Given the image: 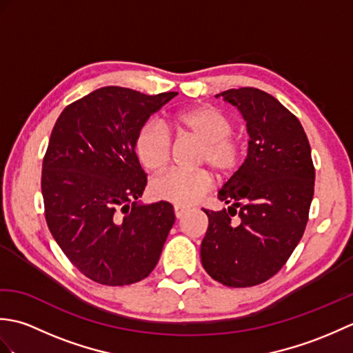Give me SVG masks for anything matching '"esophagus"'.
Here are the masks:
<instances>
[{
  "label": "esophagus",
  "instance_id": "obj_1",
  "mask_svg": "<svg viewBox=\"0 0 353 353\" xmlns=\"http://www.w3.org/2000/svg\"><path fill=\"white\" fill-rule=\"evenodd\" d=\"M188 212V208L186 206H182V205H176L174 206V214H176V216L177 219H182V216Z\"/></svg>",
  "mask_w": 353,
  "mask_h": 353
}]
</instances>
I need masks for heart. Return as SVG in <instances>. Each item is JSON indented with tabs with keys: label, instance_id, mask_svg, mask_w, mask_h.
<instances>
[{
	"label": "heart",
	"instance_id": "1",
	"mask_svg": "<svg viewBox=\"0 0 353 353\" xmlns=\"http://www.w3.org/2000/svg\"><path fill=\"white\" fill-rule=\"evenodd\" d=\"M177 132L201 142L199 165H208L219 177H229L243 162L244 145L232 133L234 123L223 110L214 106H197L179 112L172 118ZM172 141L156 124L142 127L137 138V153L150 171H162L171 159ZM212 177L206 170H172L152 182L154 197L176 205H192L211 190Z\"/></svg>",
	"mask_w": 353,
	"mask_h": 353
}]
</instances>
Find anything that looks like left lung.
Instances as JSON below:
<instances>
[{
  "mask_svg": "<svg viewBox=\"0 0 353 353\" xmlns=\"http://www.w3.org/2000/svg\"><path fill=\"white\" fill-rule=\"evenodd\" d=\"M215 97L239 109L250 141L244 163L219 192L229 209H203L209 224L200 258L216 282L247 288L273 277L301 241L316 170L301 121L273 95L239 88Z\"/></svg>",
  "mask_w": 353,
  "mask_h": 353,
  "instance_id": "obj_1",
  "label": "left lung"
}]
</instances>
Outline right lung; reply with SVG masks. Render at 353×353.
Wrapping results in <instances>:
<instances>
[{"label":"right lung","mask_w":353,"mask_h":353,"mask_svg":"<svg viewBox=\"0 0 353 353\" xmlns=\"http://www.w3.org/2000/svg\"><path fill=\"white\" fill-rule=\"evenodd\" d=\"M176 95L100 88L68 104L52 127L41 179L45 220L71 264L97 283L139 282L159 261L176 215L168 201H138L147 174L134 145L150 115Z\"/></svg>","instance_id":"1"}]
</instances>
